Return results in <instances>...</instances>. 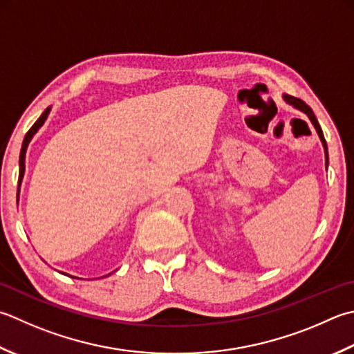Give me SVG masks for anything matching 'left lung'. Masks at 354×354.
<instances>
[{
	"instance_id": "1",
	"label": "left lung",
	"mask_w": 354,
	"mask_h": 354,
	"mask_svg": "<svg viewBox=\"0 0 354 354\" xmlns=\"http://www.w3.org/2000/svg\"><path fill=\"white\" fill-rule=\"evenodd\" d=\"M282 98H283V101H286L287 104H290V106H293L295 109L301 110V112H304V113H306V115L310 118V121H311V124H313V126H315V129H316V131H317V135H319V138H321V142H322V145H324L325 164H328V149H327V142H325L322 129H321V126H319V122H317V120H316L313 110H311L302 100L295 98V96H292V95H283Z\"/></svg>"
}]
</instances>
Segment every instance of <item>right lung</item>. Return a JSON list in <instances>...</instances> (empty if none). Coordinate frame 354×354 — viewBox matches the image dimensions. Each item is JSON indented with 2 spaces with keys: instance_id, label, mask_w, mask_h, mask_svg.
<instances>
[{
  "instance_id": "add662e5",
  "label": "right lung",
  "mask_w": 354,
  "mask_h": 354,
  "mask_svg": "<svg viewBox=\"0 0 354 354\" xmlns=\"http://www.w3.org/2000/svg\"><path fill=\"white\" fill-rule=\"evenodd\" d=\"M50 109L52 107H47L44 112H43V115H41L38 120H37V122L33 124V126L30 127V130L27 131L26 133V136H24V141H23V147H21V153H19V178H18V198H19V187H21V181H23V178H24V170H26V151H27V147H29V142L32 141V138H33V135L37 133V131L41 129V126H43L44 124V121L47 120V116H48V113H50ZM62 274H67V273H62ZM67 276H71V274H67ZM109 276V274H107ZM73 278V276H72ZM78 279V278H76Z\"/></svg>"
}]
</instances>
